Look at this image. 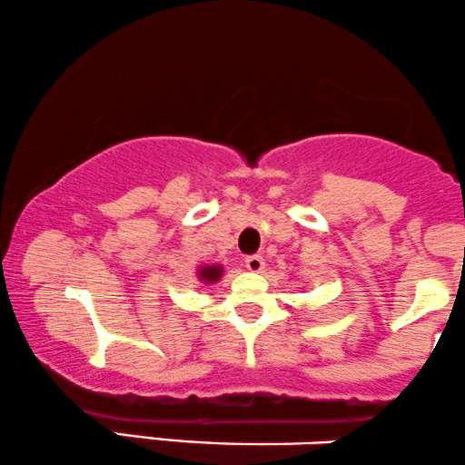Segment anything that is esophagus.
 I'll return each instance as SVG.
<instances>
[{
    "mask_svg": "<svg viewBox=\"0 0 465 465\" xmlns=\"http://www.w3.org/2000/svg\"><path fill=\"white\" fill-rule=\"evenodd\" d=\"M265 265V259L261 254H248L245 256V267H248L250 272H261Z\"/></svg>",
    "mask_w": 465,
    "mask_h": 465,
    "instance_id": "34e87169",
    "label": "esophagus"
}]
</instances>
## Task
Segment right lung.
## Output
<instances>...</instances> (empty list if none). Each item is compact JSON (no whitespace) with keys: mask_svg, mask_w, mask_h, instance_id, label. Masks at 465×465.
Wrapping results in <instances>:
<instances>
[{"mask_svg":"<svg viewBox=\"0 0 465 465\" xmlns=\"http://www.w3.org/2000/svg\"><path fill=\"white\" fill-rule=\"evenodd\" d=\"M220 274H222L220 267H202L200 270V278L206 282H215L217 278H220Z\"/></svg>","mask_w":465,"mask_h":465,"instance_id":"obj_1","label":"right lung"}]
</instances>
